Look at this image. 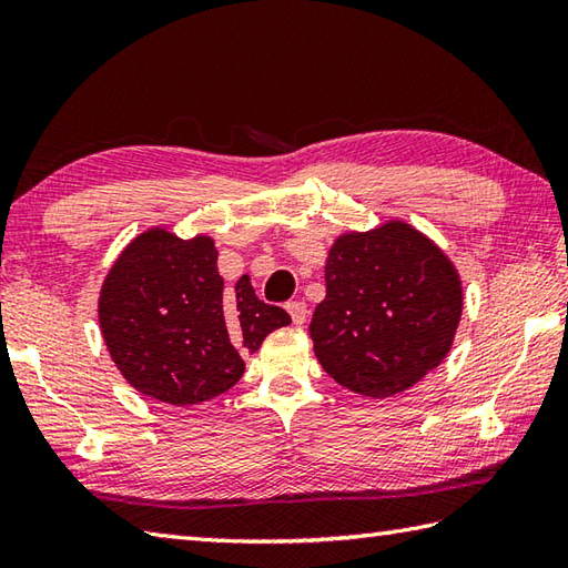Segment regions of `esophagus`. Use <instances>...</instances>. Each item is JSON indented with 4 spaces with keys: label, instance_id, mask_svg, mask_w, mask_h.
Returning <instances> with one entry per match:
<instances>
[{
    "label": "esophagus",
    "instance_id": "34e87169",
    "mask_svg": "<svg viewBox=\"0 0 568 568\" xmlns=\"http://www.w3.org/2000/svg\"><path fill=\"white\" fill-rule=\"evenodd\" d=\"M287 313H291V317H293V322H295L297 327L305 325V320H307V305L303 303V300H293V303H287Z\"/></svg>",
    "mask_w": 568,
    "mask_h": 568
}]
</instances>
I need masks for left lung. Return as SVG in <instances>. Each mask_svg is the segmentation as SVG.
<instances>
[{"label":"left lung","mask_w":568,"mask_h":568,"mask_svg":"<svg viewBox=\"0 0 568 568\" xmlns=\"http://www.w3.org/2000/svg\"><path fill=\"white\" fill-rule=\"evenodd\" d=\"M315 307V357L337 384L394 396L446 359L463 313L458 271L404 221L344 233L329 248Z\"/></svg>","instance_id":"obj_1"}]
</instances>
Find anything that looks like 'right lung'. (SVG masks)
Instances as JSON below:
<instances>
[{
  "label": "right lung",
  "mask_w": 568,
  "mask_h": 568,
  "mask_svg": "<svg viewBox=\"0 0 568 568\" xmlns=\"http://www.w3.org/2000/svg\"><path fill=\"white\" fill-rule=\"evenodd\" d=\"M209 236L150 229L118 255L98 300L100 332L120 374L140 394L192 406L229 392L273 329L283 307L255 297L243 275L224 291Z\"/></svg>",
  "instance_id": "obj_1"
}]
</instances>
